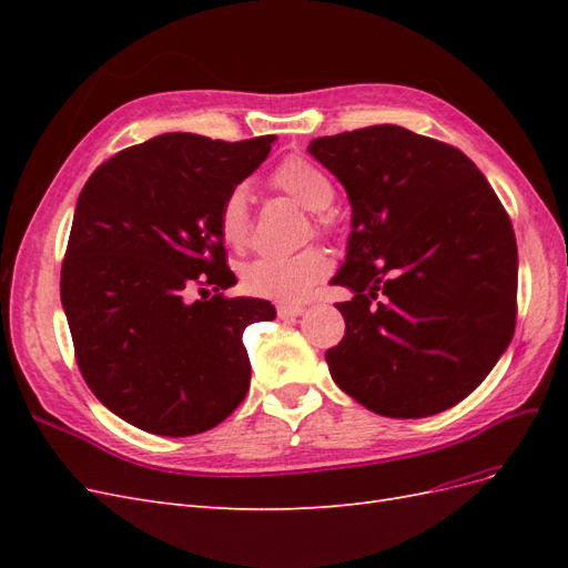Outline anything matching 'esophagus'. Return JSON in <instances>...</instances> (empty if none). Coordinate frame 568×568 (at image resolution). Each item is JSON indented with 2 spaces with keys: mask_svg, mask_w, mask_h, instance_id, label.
<instances>
[{
  "mask_svg": "<svg viewBox=\"0 0 568 568\" xmlns=\"http://www.w3.org/2000/svg\"><path fill=\"white\" fill-rule=\"evenodd\" d=\"M303 313H305V305H294V303L277 305V315L282 320H294V317H301Z\"/></svg>",
  "mask_w": 568,
  "mask_h": 568,
  "instance_id": "esophagus-1",
  "label": "esophagus"
}]
</instances>
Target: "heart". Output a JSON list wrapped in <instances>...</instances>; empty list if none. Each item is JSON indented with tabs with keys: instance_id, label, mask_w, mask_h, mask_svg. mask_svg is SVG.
Wrapping results in <instances>:
<instances>
[{
	"instance_id": "obj_1",
	"label": "heart",
	"mask_w": 568,
	"mask_h": 568,
	"mask_svg": "<svg viewBox=\"0 0 568 568\" xmlns=\"http://www.w3.org/2000/svg\"><path fill=\"white\" fill-rule=\"evenodd\" d=\"M272 186L294 199L305 211H313L317 225H326V205L334 199V182L320 165L303 156H291L272 170ZM217 225L225 242L234 248L251 244L253 217L251 194L246 184H234L222 196L217 209ZM332 261L324 248L311 246L291 255L257 257L244 267V286L253 296L298 303L329 274Z\"/></svg>"
}]
</instances>
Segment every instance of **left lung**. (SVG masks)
Instances as JSON below:
<instances>
[{
	"instance_id": "left-lung-1",
	"label": "left lung",
	"mask_w": 568,
	"mask_h": 568,
	"mask_svg": "<svg viewBox=\"0 0 568 568\" xmlns=\"http://www.w3.org/2000/svg\"><path fill=\"white\" fill-rule=\"evenodd\" d=\"M307 151L353 209L332 284L355 296L336 303L346 336L326 351L332 379L384 417L457 405L517 322V239L500 199L459 149L400 125L317 136Z\"/></svg>"
}]
</instances>
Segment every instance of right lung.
<instances>
[{
    "mask_svg": "<svg viewBox=\"0 0 568 568\" xmlns=\"http://www.w3.org/2000/svg\"><path fill=\"white\" fill-rule=\"evenodd\" d=\"M274 140L168 132L115 153L82 186L61 303L84 382L142 432L203 434L246 398L244 329L277 313L270 301L220 294L236 277L217 209ZM194 287L203 300L191 301Z\"/></svg>",
    "mask_w": 568,
    "mask_h": 568,
    "instance_id": "1",
    "label": "right lung"
}]
</instances>
